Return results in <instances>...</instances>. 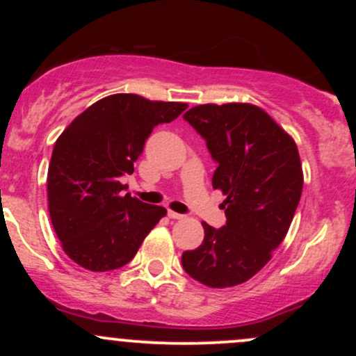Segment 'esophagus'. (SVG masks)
<instances>
[{"label":"esophagus","instance_id":"obj_1","mask_svg":"<svg viewBox=\"0 0 356 356\" xmlns=\"http://www.w3.org/2000/svg\"><path fill=\"white\" fill-rule=\"evenodd\" d=\"M167 214H169L170 219H184V214H179V212L169 211V212H167Z\"/></svg>","mask_w":356,"mask_h":356}]
</instances>
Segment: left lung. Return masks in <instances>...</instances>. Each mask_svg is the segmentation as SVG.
Segmentation results:
<instances>
[{"instance_id": "8db88e82", "label": "left lung", "mask_w": 356, "mask_h": 356, "mask_svg": "<svg viewBox=\"0 0 356 356\" xmlns=\"http://www.w3.org/2000/svg\"><path fill=\"white\" fill-rule=\"evenodd\" d=\"M184 120L218 164L212 187L226 195L227 220L219 229L202 222V244L182 252V268L209 288H229L254 276L283 243L303 191L300 154L256 105H197Z\"/></svg>"}]
</instances>
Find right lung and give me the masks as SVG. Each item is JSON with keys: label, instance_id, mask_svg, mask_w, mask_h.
Masks as SVG:
<instances>
[{"label": "right lung", "instance_id": "obj_1", "mask_svg": "<svg viewBox=\"0 0 356 356\" xmlns=\"http://www.w3.org/2000/svg\"><path fill=\"white\" fill-rule=\"evenodd\" d=\"M187 104L152 102L134 93L105 97L80 113L53 147L48 209L61 248L90 271H112L137 254L167 214L138 201L120 177L134 172L154 127L177 118Z\"/></svg>", "mask_w": 356, "mask_h": 356}]
</instances>
